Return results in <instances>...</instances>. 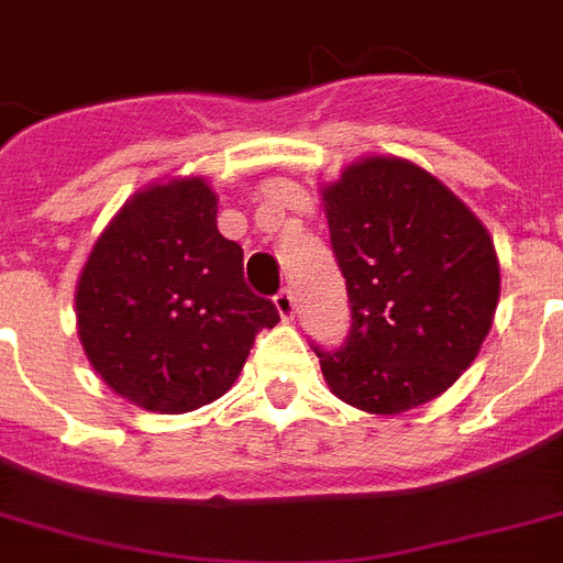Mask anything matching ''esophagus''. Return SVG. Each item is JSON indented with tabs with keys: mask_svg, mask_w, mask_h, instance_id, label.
Returning <instances> with one entry per match:
<instances>
[{
	"mask_svg": "<svg viewBox=\"0 0 563 563\" xmlns=\"http://www.w3.org/2000/svg\"><path fill=\"white\" fill-rule=\"evenodd\" d=\"M274 307H277V312H280V318H295V309H298V300H295V291L291 289H280L277 295H274Z\"/></svg>",
	"mask_w": 563,
	"mask_h": 563,
	"instance_id": "obj_1",
	"label": "esophagus"
}]
</instances>
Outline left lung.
Wrapping results in <instances>:
<instances>
[{"label": "left lung", "mask_w": 563, "mask_h": 563, "mask_svg": "<svg viewBox=\"0 0 563 563\" xmlns=\"http://www.w3.org/2000/svg\"><path fill=\"white\" fill-rule=\"evenodd\" d=\"M321 198L353 318L339 351L316 347L330 391L371 415L435 400L494 324V239L435 175L400 157L353 163Z\"/></svg>", "instance_id": "obj_1"}]
</instances>
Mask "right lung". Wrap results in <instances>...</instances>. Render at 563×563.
<instances>
[{"label": "right lung", "instance_id": "obj_1", "mask_svg": "<svg viewBox=\"0 0 563 563\" xmlns=\"http://www.w3.org/2000/svg\"><path fill=\"white\" fill-rule=\"evenodd\" d=\"M203 178L152 184L96 239L75 289L84 353L140 409L184 415L236 383L260 330L280 321L245 286L242 247L216 228Z\"/></svg>", "mask_w": 563, "mask_h": 563}]
</instances>
